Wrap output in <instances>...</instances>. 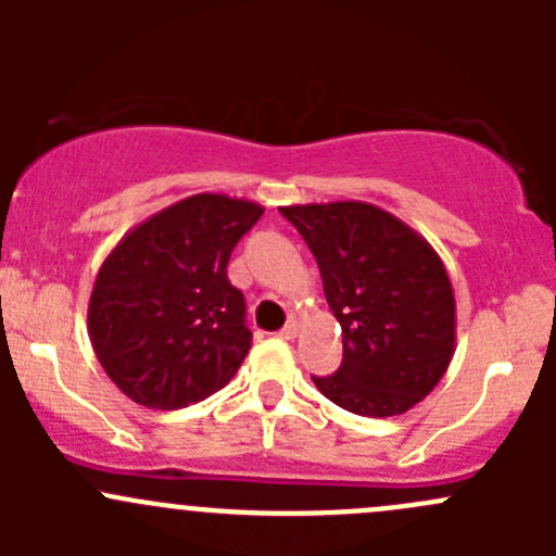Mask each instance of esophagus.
Here are the masks:
<instances>
[{"mask_svg": "<svg viewBox=\"0 0 556 556\" xmlns=\"http://www.w3.org/2000/svg\"><path fill=\"white\" fill-rule=\"evenodd\" d=\"M295 336H299V323H288L282 330H279V339H285V341L295 339Z\"/></svg>", "mask_w": 556, "mask_h": 556, "instance_id": "1", "label": "esophagus"}]
</instances>
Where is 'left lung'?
I'll return each instance as SVG.
<instances>
[{"mask_svg": "<svg viewBox=\"0 0 556 556\" xmlns=\"http://www.w3.org/2000/svg\"><path fill=\"white\" fill-rule=\"evenodd\" d=\"M317 257L325 301L341 325L344 361L312 377L336 406L395 417L450 368L457 306L444 261L414 228L366 201L279 206Z\"/></svg>", "mask_w": 556, "mask_h": 556, "instance_id": "1", "label": "left lung"}]
</instances>
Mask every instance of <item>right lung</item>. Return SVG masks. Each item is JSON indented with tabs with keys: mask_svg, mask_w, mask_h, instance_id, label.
<instances>
[{
	"mask_svg": "<svg viewBox=\"0 0 556 556\" xmlns=\"http://www.w3.org/2000/svg\"><path fill=\"white\" fill-rule=\"evenodd\" d=\"M263 206L195 193L112 247L88 301V336L106 377L159 412L223 390L252 346L228 257Z\"/></svg>",
	"mask_w": 556,
	"mask_h": 556,
	"instance_id": "add662e5",
	"label": "right lung"
}]
</instances>
